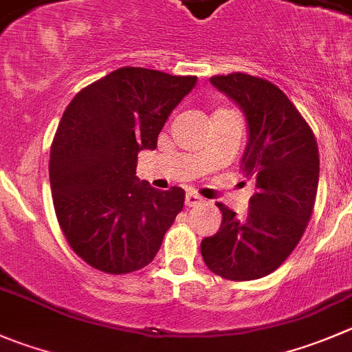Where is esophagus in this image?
Returning a JSON list of instances; mask_svg holds the SVG:
<instances>
[{
  "mask_svg": "<svg viewBox=\"0 0 352 352\" xmlns=\"http://www.w3.org/2000/svg\"><path fill=\"white\" fill-rule=\"evenodd\" d=\"M185 204L188 207H197V206H200V204H204V199H202V197L197 195V193L188 192V193H186V197H185Z\"/></svg>",
  "mask_w": 352,
  "mask_h": 352,
  "instance_id": "esophagus-1",
  "label": "esophagus"
}]
</instances>
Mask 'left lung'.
Segmentation results:
<instances>
[{
    "mask_svg": "<svg viewBox=\"0 0 352 352\" xmlns=\"http://www.w3.org/2000/svg\"><path fill=\"white\" fill-rule=\"evenodd\" d=\"M210 85L240 107L247 140L240 167L256 183L245 217L217 204L223 212L216 235L200 243L204 263L226 280H257L292 254L316 200L320 157L313 131L270 81L235 72L214 76Z\"/></svg>",
    "mask_w": 352,
    "mask_h": 352,
    "instance_id": "1",
    "label": "left lung"
}]
</instances>
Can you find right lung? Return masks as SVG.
Segmentation results:
<instances>
[{"label":"right lung","instance_id":"add662e5","mask_svg":"<svg viewBox=\"0 0 352 352\" xmlns=\"http://www.w3.org/2000/svg\"><path fill=\"white\" fill-rule=\"evenodd\" d=\"M195 76L122 67L81 89L63 112L52 143L50 185L56 219L72 250L110 274L152 263L185 204V190L160 192L136 176L142 150Z\"/></svg>","mask_w":352,"mask_h":352}]
</instances>
